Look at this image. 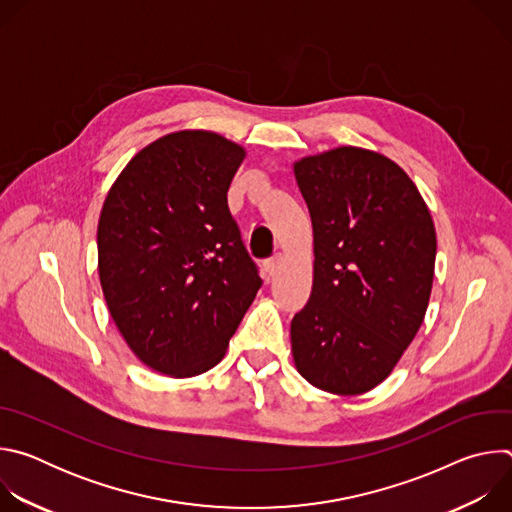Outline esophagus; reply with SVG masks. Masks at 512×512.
Returning a JSON list of instances; mask_svg holds the SVG:
<instances>
[{"instance_id":"1","label":"esophagus","mask_w":512,"mask_h":512,"mask_svg":"<svg viewBox=\"0 0 512 512\" xmlns=\"http://www.w3.org/2000/svg\"><path fill=\"white\" fill-rule=\"evenodd\" d=\"M281 263H283V257H281V253H275V255H271L269 259H265V263H263V269H265V273H267L269 277H273V275L279 271Z\"/></svg>"}]
</instances>
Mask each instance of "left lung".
<instances>
[{"label": "left lung", "instance_id": "1", "mask_svg": "<svg viewBox=\"0 0 512 512\" xmlns=\"http://www.w3.org/2000/svg\"><path fill=\"white\" fill-rule=\"evenodd\" d=\"M314 229V285L291 320L298 373L334 395L383 383L415 338L431 294L435 229L389 158L336 148L294 164Z\"/></svg>", "mask_w": 512, "mask_h": 512}]
</instances>
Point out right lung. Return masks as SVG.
<instances>
[{"label": "right lung", "instance_id": "1", "mask_svg": "<svg viewBox=\"0 0 512 512\" xmlns=\"http://www.w3.org/2000/svg\"><path fill=\"white\" fill-rule=\"evenodd\" d=\"M243 158L218 133H170L131 158L105 198V302L127 346L158 373L184 379L221 362L263 283L227 202Z\"/></svg>", "mask_w": 512, "mask_h": 512}]
</instances>
